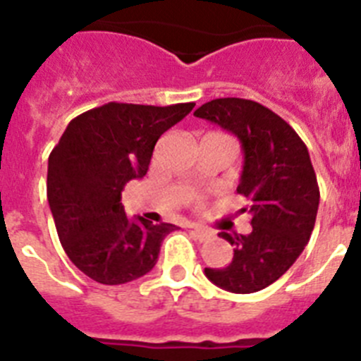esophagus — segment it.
<instances>
[{"instance_id":"1","label":"esophagus","mask_w":361,"mask_h":361,"mask_svg":"<svg viewBox=\"0 0 361 361\" xmlns=\"http://www.w3.org/2000/svg\"><path fill=\"white\" fill-rule=\"evenodd\" d=\"M190 228H191V233H193V235H195V237L199 238V240H208L209 237H213V231H212V229L204 228V226L191 224Z\"/></svg>"}]
</instances>
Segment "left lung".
Here are the masks:
<instances>
[{
    "label": "left lung",
    "mask_w": 361,
    "mask_h": 361,
    "mask_svg": "<svg viewBox=\"0 0 361 361\" xmlns=\"http://www.w3.org/2000/svg\"><path fill=\"white\" fill-rule=\"evenodd\" d=\"M193 116L238 137L244 170L237 193L247 199L244 212L253 216L250 235L219 233L235 247L233 260L204 273L226 291L257 293L295 264L317 222L320 188L307 146L282 117L250 99H213Z\"/></svg>",
    "instance_id": "left-lung-1"
}]
</instances>
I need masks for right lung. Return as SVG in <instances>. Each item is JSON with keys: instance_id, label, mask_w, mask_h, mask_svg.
Masks as SVG:
<instances>
[{"instance_id": "add662e5", "label": "right lung", "mask_w": 361, "mask_h": 361, "mask_svg": "<svg viewBox=\"0 0 361 361\" xmlns=\"http://www.w3.org/2000/svg\"><path fill=\"white\" fill-rule=\"evenodd\" d=\"M195 103L170 106L108 103L70 121L49 157L47 197L63 250L99 283L141 279L177 226L128 219L124 184L145 177L159 137Z\"/></svg>"}]
</instances>
